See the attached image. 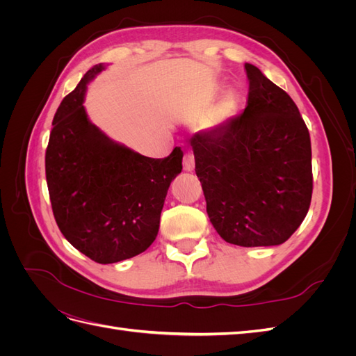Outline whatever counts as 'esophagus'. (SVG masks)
<instances>
[{"label": "esophagus", "mask_w": 356, "mask_h": 356, "mask_svg": "<svg viewBox=\"0 0 356 356\" xmlns=\"http://www.w3.org/2000/svg\"><path fill=\"white\" fill-rule=\"evenodd\" d=\"M195 169V157H193L191 153H186L184 156V170L191 172Z\"/></svg>", "instance_id": "esophagus-1"}]
</instances>
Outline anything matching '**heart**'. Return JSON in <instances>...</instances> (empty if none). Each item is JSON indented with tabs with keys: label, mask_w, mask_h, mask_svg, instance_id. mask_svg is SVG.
Segmentation results:
<instances>
[{
	"label": "heart",
	"mask_w": 356,
	"mask_h": 356,
	"mask_svg": "<svg viewBox=\"0 0 356 356\" xmlns=\"http://www.w3.org/2000/svg\"><path fill=\"white\" fill-rule=\"evenodd\" d=\"M234 108V102L232 98H224L222 102L220 104V115H229L233 113Z\"/></svg>",
	"instance_id": "1"
}]
</instances>
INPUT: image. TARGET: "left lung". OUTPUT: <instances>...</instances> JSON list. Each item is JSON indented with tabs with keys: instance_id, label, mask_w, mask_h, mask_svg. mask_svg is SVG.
<instances>
[{
	"instance_id": "obj_1",
	"label": "left lung",
	"mask_w": 356,
	"mask_h": 356,
	"mask_svg": "<svg viewBox=\"0 0 356 356\" xmlns=\"http://www.w3.org/2000/svg\"><path fill=\"white\" fill-rule=\"evenodd\" d=\"M242 115L191 138L207 212L221 238L239 246L289 239L310 207L312 147L289 95L251 63Z\"/></svg>"
}]
</instances>
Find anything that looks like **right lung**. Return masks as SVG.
Returning a JSON list of instances; mask_svg holds the SVG:
<instances>
[{
  "label": "right lung",
  "instance_id": "1",
  "mask_svg": "<svg viewBox=\"0 0 356 356\" xmlns=\"http://www.w3.org/2000/svg\"><path fill=\"white\" fill-rule=\"evenodd\" d=\"M95 65L60 102L46 149L53 215L65 239L99 264L127 260L156 239L168 188L182 169L175 147L152 159L114 143L90 123L83 106Z\"/></svg>",
  "mask_w": 356,
  "mask_h": 356
}]
</instances>
